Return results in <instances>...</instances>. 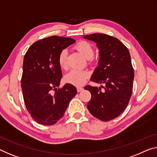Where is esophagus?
<instances>
[{
  "instance_id": "1",
  "label": "esophagus",
  "mask_w": 157,
  "mask_h": 157,
  "mask_svg": "<svg viewBox=\"0 0 157 157\" xmlns=\"http://www.w3.org/2000/svg\"><path fill=\"white\" fill-rule=\"evenodd\" d=\"M83 88L81 87V86H77V91H78V92H80L81 91L83 90Z\"/></svg>"
}]
</instances>
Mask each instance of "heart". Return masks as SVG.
I'll use <instances>...</instances> for the list:
<instances>
[{"instance_id":"heart-1","label":"heart","mask_w":157,"mask_h":157,"mask_svg":"<svg viewBox=\"0 0 157 157\" xmlns=\"http://www.w3.org/2000/svg\"><path fill=\"white\" fill-rule=\"evenodd\" d=\"M75 49L78 50L82 55L88 59L89 61L92 59L94 50L91 44L86 41H79L75 45ZM58 63L61 69L67 68V52L62 50L58 56ZM89 73L87 71H77L73 70L67 73L65 76V81L67 83L75 86H81L84 83L86 79L89 78Z\"/></svg>"}]
</instances>
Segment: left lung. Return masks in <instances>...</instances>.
<instances>
[{"instance_id": "8db88e82", "label": "left lung", "mask_w": 157, "mask_h": 157, "mask_svg": "<svg viewBox=\"0 0 157 157\" xmlns=\"http://www.w3.org/2000/svg\"><path fill=\"white\" fill-rule=\"evenodd\" d=\"M84 38L95 42L99 49L98 66L91 80L104 84L101 88L87 85L91 94L86 105L97 119L108 121L117 117L127 107L133 91L134 71L127 47L117 38L103 33H94Z\"/></svg>"}]
</instances>
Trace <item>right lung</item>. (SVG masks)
<instances>
[{"label":"right lung","instance_id":"right-lung-1","mask_svg":"<svg viewBox=\"0 0 157 157\" xmlns=\"http://www.w3.org/2000/svg\"><path fill=\"white\" fill-rule=\"evenodd\" d=\"M74 43L73 38L48 37L35 42L24 55L21 80L24 101L32 118L40 124H56L76 95L77 89L71 84L59 87L62 78L59 54Z\"/></svg>","mask_w":157,"mask_h":157}]
</instances>
